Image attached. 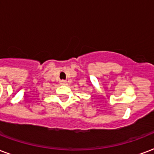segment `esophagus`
<instances>
[{"mask_svg":"<svg viewBox=\"0 0 154 154\" xmlns=\"http://www.w3.org/2000/svg\"><path fill=\"white\" fill-rule=\"evenodd\" d=\"M60 84H61V85H67V81L61 80L60 81Z\"/></svg>","mask_w":154,"mask_h":154,"instance_id":"esophagus-1","label":"esophagus"}]
</instances>
